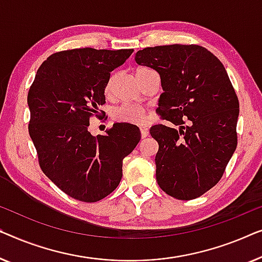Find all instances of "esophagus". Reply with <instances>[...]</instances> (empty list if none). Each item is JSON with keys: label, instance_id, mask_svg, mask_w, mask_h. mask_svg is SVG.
Here are the masks:
<instances>
[{"label": "esophagus", "instance_id": "obj_1", "mask_svg": "<svg viewBox=\"0 0 262 262\" xmlns=\"http://www.w3.org/2000/svg\"><path fill=\"white\" fill-rule=\"evenodd\" d=\"M140 133H141V138H142V139L147 138V136H148V134H149V132H148V129H147L146 127H141V128H140Z\"/></svg>", "mask_w": 262, "mask_h": 262}]
</instances>
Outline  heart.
Instances as JSON below:
<instances>
[{
	"label": "heart",
	"mask_w": 262,
	"mask_h": 262,
	"mask_svg": "<svg viewBox=\"0 0 262 262\" xmlns=\"http://www.w3.org/2000/svg\"><path fill=\"white\" fill-rule=\"evenodd\" d=\"M152 71V70L146 68V66H139L134 70V76L135 78L138 79L142 73ZM114 82H115V75H110L106 79L104 84V89H103V93H104L105 97H110L113 94V86ZM145 115L146 110L140 105L135 104H122L117 108L114 109L113 112V117L119 122H126L130 124H140L145 121Z\"/></svg>",
	"instance_id": "obj_1"
}]
</instances>
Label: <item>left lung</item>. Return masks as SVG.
I'll use <instances>...</instances> for the list:
<instances>
[{
    "label": "left lung",
    "instance_id": "1",
    "mask_svg": "<svg viewBox=\"0 0 262 262\" xmlns=\"http://www.w3.org/2000/svg\"><path fill=\"white\" fill-rule=\"evenodd\" d=\"M135 61L159 73L164 93L158 114L174 127L156 124L157 182L177 200L202 196L222 178L237 146L240 104L219 58L198 45L138 51Z\"/></svg>",
    "mask_w": 262,
    "mask_h": 262
}]
</instances>
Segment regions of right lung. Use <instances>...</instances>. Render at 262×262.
<instances>
[{
  "mask_svg": "<svg viewBox=\"0 0 262 262\" xmlns=\"http://www.w3.org/2000/svg\"><path fill=\"white\" fill-rule=\"evenodd\" d=\"M133 51H60L42 62L29 88L28 132L40 167L75 200L94 203L112 193L122 178L123 159L141 139L130 123H114L105 135L88 130L90 117H98V106L105 103L110 72Z\"/></svg>",
  "mask_w": 262,
  "mask_h": 262,
  "instance_id": "right-lung-1",
  "label": "right lung"
}]
</instances>
